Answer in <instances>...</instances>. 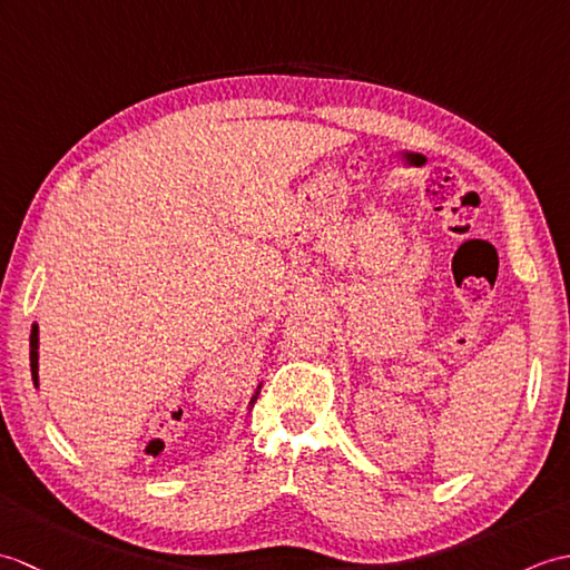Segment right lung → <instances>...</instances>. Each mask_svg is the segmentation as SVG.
I'll list each match as a JSON object with an SVG mask.
<instances>
[{
    "label": "right lung",
    "mask_w": 570,
    "mask_h": 570,
    "mask_svg": "<svg viewBox=\"0 0 570 570\" xmlns=\"http://www.w3.org/2000/svg\"><path fill=\"white\" fill-rule=\"evenodd\" d=\"M29 345H31V353H29V360H31V380H33V386H39V325H36V323L31 325ZM259 390H262V386H257V392H254L252 404L257 402Z\"/></svg>",
    "instance_id": "obj_1"
}]
</instances>
